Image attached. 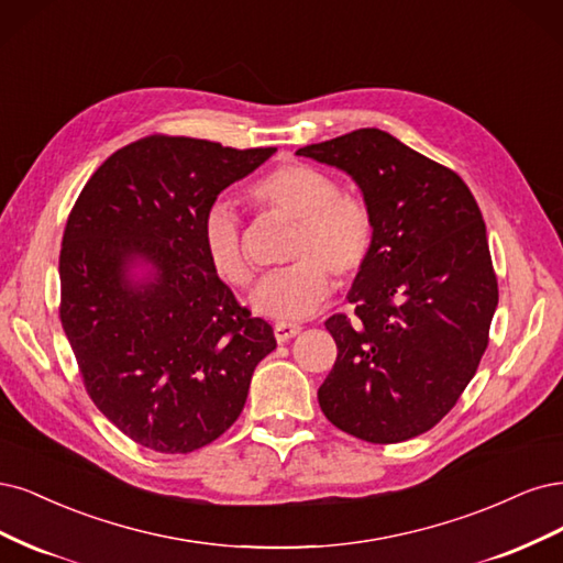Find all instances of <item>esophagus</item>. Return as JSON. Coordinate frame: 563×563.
<instances>
[{"label": "esophagus", "mask_w": 563, "mask_h": 563, "mask_svg": "<svg viewBox=\"0 0 563 563\" xmlns=\"http://www.w3.org/2000/svg\"><path fill=\"white\" fill-rule=\"evenodd\" d=\"M299 332H301V324H297V322H276L274 324V334H276L278 343L289 341L292 336H297Z\"/></svg>", "instance_id": "1"}]
</instances>
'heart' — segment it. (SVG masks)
Segmentation results:
<instances>
[{
    "label": "heart",
    "instance_id": "1",
    "mask_svg": "<svg viewBox=\"0 0 563 563\" xmlns=\"http://www.w3.org/2000/svg\"><path fill=\"white\" fill-rule=\"evenodd\" d=\"M252 206L295 220L287 260L268 274L252 308L274 320H299L316 313L339 280L355 278L369 262L376 243V220L365 198L339 191L336 179L311 163H283L247 189ZM201 241L212 271L231 287H247L255 268L247 257L243 224L235 210L214 201L201 220Z\"/></svg>",
    "mask_w": 563,
    "mask_h": 563
}]
</instances>
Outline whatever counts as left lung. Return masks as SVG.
Here are the masks:
<instances>
[{
    "label": "left lung",
    "mask_w": 563,
    "mask_h": 563,
    "mask_svg": "<svg viewBox=\"0 0 563 563\" xmlns=\"http://www.w3.org/2000/svg\"><path fill=\"white\" fill-rule=\"evenodd\" d=\"M297 154L346 170L376 220L353 318L324 322L339 353L320 409L357 440H411L459 402L488 346L498 280L482 210L459 173L378 129Z\"/></svg>",
    "instance_id": "1"
}]
</instances>
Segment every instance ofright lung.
I'll list each match as a JSON object with an SVG mask.
<instances>
[{
	"label": "right lung",
	"instance_id": "right-lung-1",
	"mask_svg": "<svg viewBox=\"0 0 563 563\" xmlns=\"http://www.w3.org/2000/svg\"><path fill=\"white\" fill-rule=\"evenodd\" d=\"M274 147L154 133L125 144L90 175L60 247V322L84 388L125 438L158 453H189L239 419L274 328L214 274L203 212ZM144 256L142 288L124 264Z\"/></svg>",
	"mask_w": 563,
	"mask_h": 563
}]
</instances>
